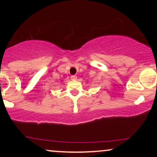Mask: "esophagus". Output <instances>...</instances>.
Returning <instances> with one entry per match:
<instances>
[{"instance_id": "esophagus-1", "label": "esophagus", "mask_w": 157, "mask_h": 157, "mask_svg": "<svg viewBox=\"0 0 157 157\" xmlns=\"http://www.w3.org/2000/svg\"><path fill=\"white\" fill-rule=\"evenodd\" d=\"M71 80H76L77 76H75V75H73V76H71Z\"/></svg>"}]
</instances>
